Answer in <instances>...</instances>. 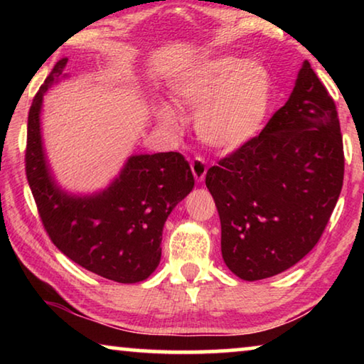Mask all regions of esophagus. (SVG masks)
<instances>
[{"mask_svg": "<svg viewBox=\"0 0 364 364\" xmlns=\"http://www.w3.org/2000/svg\"><path fill=\"white\" fill-rule=\"evenodd\" d=\"M191 170H193V175L197 181H204V178L207 175L205 160L202 157H196L193 162H191Z\"/></svg>", "mask_w": 364, "mask_h": 364, "instance_id": "obj_1", "label": "esophagus"}]
</instances>
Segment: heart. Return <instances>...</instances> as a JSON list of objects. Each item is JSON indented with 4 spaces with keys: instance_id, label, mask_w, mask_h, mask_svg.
<instances>
[{
    "instance_id": "b5f03b06",
    "label": "heart",
    "mask_w": 364,
    "mask_h": 364,
    "mask_svg": "<svg viewBox=\"0 0 364 364\" xmlns=\"http://www.w3.org/2000/svg\"><path fill=\"white\" fill-rule=\"evenodd\" d=\"M170 91L176 104L197 114L196 130L207 146L234 151L262 132L274 100V82L260 60L217 56L184 70ZM157 117L170 130L180 127V115L167 102L159 104Z\"/></svg>"
}]
</instances>
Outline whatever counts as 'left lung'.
Returning a JSON list of instances; mask_svg holds the SVG:
<instances>
[{
    "label": "left lung",
    "mask_w": 364,
    "mask_h": 364,
    "mask_svg": "<svg viewBox=\"0 0 364 364\" xmlns=\"http://www.w3.org/2000/svg\"><path fill=\"white\" fill-rule=\"evenodd\" d=\"M342 183L336 104L305 60L262 133L207 171L226 267L244 281L294 267L318 244Z\"/></svg>",
    "instance_id": "1"
}]
</instances>
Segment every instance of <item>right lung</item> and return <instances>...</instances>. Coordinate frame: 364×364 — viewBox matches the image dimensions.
Instances as JSON below:
<instances>
[{
	"label": "right lung",
	"mask_w": 364,
	"mask_h": 364,
	"mask_svg": "<svg viewBox=\"0 0 364 364\" xmlns=\"http://www.w3.org/2000/svg\"><path fill=\"white\" fill-rule=\"evenodd\" d=\"M65 65L60 59L53 67L28 112L26 171L43 226L65 257L91 273L123 284L144 281L159 267L165 221L193 191L194 176L180 152L139 154L100 193L60 189L43 149L40 114L46 91L67 77Z\"/></svg>",
	"instance_id": "add662e5"
}]
</instances>
